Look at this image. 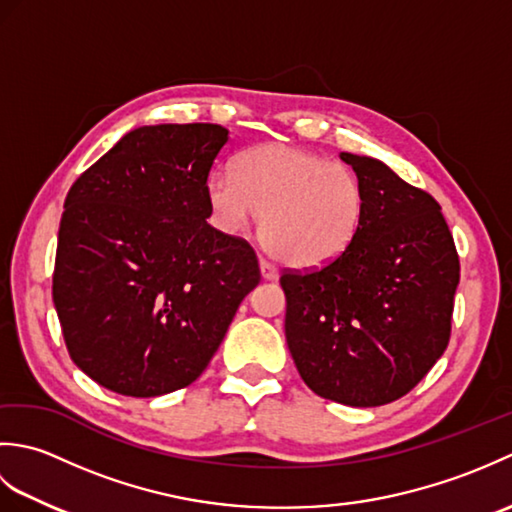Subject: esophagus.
Masks as SVG:
<instances>
[{
    "instance_id": "34e87169",
    "label": "esophagus",
    "mask_w": 512,
    "mask_h": 512,
    "mask_svg": "<svg viewBox=\"0 0 512 512\" xmlns=\"http://www.w3.org/2000/svg\"><path fill=\"white\" fill-rule=\"evenodd\" d=\"M259 268H262V277L266 279V281H273V279H277V268L270 264V262H266V259H262V262H259Z\"/></svg>"
}]
</instances>
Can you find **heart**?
Masks as SVG:
<instances>
[{"label": "heart", "mask_w": 512, "mask_h": 512, "mask_svg": "<svg viewBox=\"0 0 512 512\" xmlns=\"http://www.w3.org/2000/svg\"><path fill=\"white\" fill-rule=\"evenodd\" d=\"M206 200L224 231H244L264 215L262 242L270 253L288 266L321 268L352 244L365 195L341 162L270 143L239 156L235 173L213 171Z\"/></svg>", "instance_id": "heart-1"}]
</instances>
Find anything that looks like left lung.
I'll return each mask as SVG.
<instances>
[{
    "instance_id": "left-lung-1",
    "label": "left lung",
    "mask_w": 512,
    "mask_h": 512,
    "mask_svg": "<svg viewBox=\"0 0 512 512\" xmlns=\"http://www.w3.org/2000/svg\"><path fill=\"white\" fill-rule=\"evenodd\" d=\"M363 187V220L341 257L284 273L286 341L314 394L350 407L398 400L451 336L460 259L440 204L385 162L341 154Z\"/></svg>"
}]
</instances>
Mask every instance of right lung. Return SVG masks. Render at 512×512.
I'll return each instance as SVG.
<instances>
[{
  "mask_svg": "<svg viewBox=\"0 0 512 512\" xmlns=\"http://www.w3.org/2000/svg\"><path fill=\"white\" fill-rule=\"evenodd\" d=\"M226 143L211 123L136 127L68 191L52 299L74 365L105 389L191 385L262 279L248 242L206 224Z\"/></svg>",
  "mask_w": 512,
  "mask_h": 512,
  "instance_id": "obj_1",
  "label": "right lung"
}]
</instances>
